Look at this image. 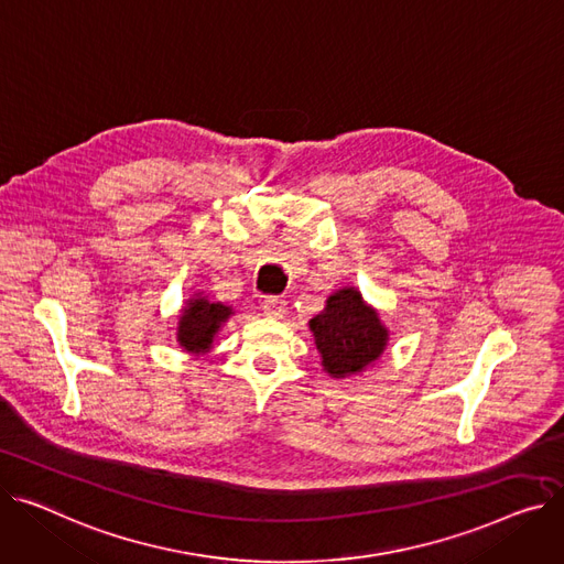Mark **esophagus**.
Listing matches in <instances>:
<instances>
[{
	"label": "esophagus",
	"mask_w": 564,
	"mask_h": 564,
	"mask_svg": "<svg viewBox=\"0 0 564 564\" xmlns=\"http://www.w3.org/2000/svg\"><path fill=\"white\" fill-rule=\"evenodd\" d=\"M285 306H288L285 299H281V296H265V299H262V311H265L268 317H274V319L283 317Z\"/></svg>",
	"instance_id": "obj_1"
}]
</instances>
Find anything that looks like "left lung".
Here are the masks:
<instances>
[{
    "label": "left lung",
    "mask_w": 564,
    "mask_h": 564,
    "mask_svg": "<svg viewBox=\"0 0 564 564\" xmlns=\"http://www.w3.org/2000/svg\"><path fill=\"white\" fill-rule=\"evenodd\" d=\"M322 365L340 379L362 371L377 360L388 343V330L379 315L362 304L360 292L345 288L328 296L324 313L311 319Z\"/></svg>",
    "instance_id": "8db88e82"
}]
</instances>
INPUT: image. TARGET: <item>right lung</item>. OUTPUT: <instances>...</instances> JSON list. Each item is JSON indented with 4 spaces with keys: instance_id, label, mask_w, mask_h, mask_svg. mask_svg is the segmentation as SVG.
Instances as JSON below:
<instances>
[{
    "instance_id": "right-lung-1",
    "label": "right lung",
    "mask_w": 564,
    "mask_h": 564,
    "mask_svg": "<svg viewBox=\"0 0 564 564\" xmlns=\"http://www.w3.org/2000/svg\"><path fill=\"white\" fill-rule=\"evenodd\" d=\"M231 308L219 302H208V299H191L187 308L178 319V345L185 351L204 354L210 349V343L219 326L229 319Z\"/></svg>"
}]
</instances>
